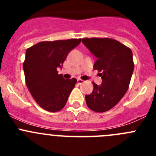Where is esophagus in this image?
Masks as SVG:
<instances>
[{
  "label": "esophagus",
  "instance_id": "obj_1",
  "mask_svg": "<svg viewBox=\"0 0 156 156\" xmlns=\"http://www.w3.org/2000/svg\"><path fill=\"white\" fill-rule=\"evenodd\" d=\"M84 82V81L83 80H80V79H78L77 80V83H79V84H82Z\"/></svg>",
  "mask_w": 156,
  "mask_h": 156
}]
</instances>
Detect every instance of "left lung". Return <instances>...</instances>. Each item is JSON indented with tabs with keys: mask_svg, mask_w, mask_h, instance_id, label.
I'll use <instances>...</instances> for the list:
<instances>
[{
	"mask_svg": "<svg viewBox=\"0 0 156 156\" xmlns=\"http://www.w3.org/2000/svg\"><path fill=\"white\" fill-rule=\"evenodd\" d=\"M82 42L97 58L94 69L102 80L101 85L93 83V91L85 96L87 105L96 112L108 111L127 91L134 68L133 54L129 48L109 38H84Z\"/></svg>",
	"mask_w": 156,
	"mask_h": 156,
	"instance_id": "obj_1",
	"label": "left lung"
}]
</instances>
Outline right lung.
Wrapping results in <instances>:
<instances>
[{
	"instance_id": "add662e5",
	"label": "right lung",
	"mask_w": 156,
	"mask_h": 156,
	"mask_svg": "<svg viewBox=\"0 0 156 156\" xmlns=\"http://www.w3.org/2000/svg\"><path fill=\"white\" fill-rule=\"evenodd\" d=\"M81 39L44 41L28 48L23 63L26 83L36 102L48 112H58L66 105L76 79L65 80L58 74L70 51Z\"/></svg>"
}]
</instances>
